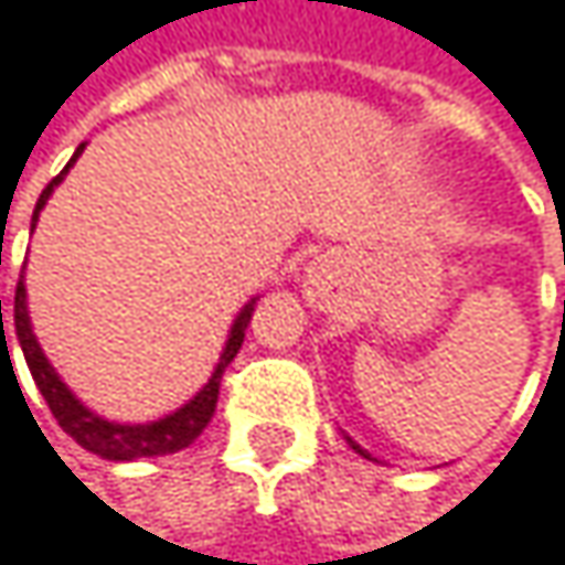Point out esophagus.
I'll return each instance as SVG.
<instances>
[{
	"mask_svg": "<svg viewBox=\"0 0 565 565\" xmlns=\"http://www.w3.org/2000/svg\"><path fill=\"white\" fill-rule=\"evenodd\" d=\"M341 260L338 257H318L308 264V274H305V298L315 311H331L338 305V295H341Z\"/></svg>",
	"mask_w": 565,
	"mask_h": 565,
	"instance_id": "obj_1",
	"label": "esophagus"
}]
</instances>
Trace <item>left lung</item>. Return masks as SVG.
Instances as JSON below:
<instances>
[{"label":"left lung","mask_w":565,"mask_h":565,"mask_svg":"<svg viewBox=\"0 0 565 565\" xmlns=\"http://www.w3.org/2000/svg\"><path fill=\"white\" fill-rule=\"evenodd\" d=\"M344 440H348V444H351V450H354V454H361V457H364V460H374V457H371V454H367V450H364V447H361V444H358V440H351V437H348V434H344Z\"/></svg>","instance_id":"obj_1"}]
</instances>
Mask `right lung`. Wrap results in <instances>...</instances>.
Listing matches in <instances>:
<instances>
[{
    "instance_id": "1",
    "label": "right lung",
    "mask_w": 565,
    "mask_h": 565,
    "mask_svg": "<svg viewBox=\"0 0 565 565\" xmlns=\"http://www.w3.org/2000/svg\"><path fill=\"white\" fill-rule=\"evenodd\" d=\"M82 151H85V145L75 148V154H72V161L62 168V174H55V178L45 184V191L39 194L35 211H32V231H35V221H39V211L45 207V201H49L52 191L62 184V178H65L68 168L78 161ZM254 305H257V298H250V301L237 311V318H234V324H231V331H227V341H224V348H221V358H217V364H214L207 384H204L191 401H184L178 411H171V414H164V417H158V420H148V424H118V420H108V417L95 414L92 407H85V404L72 394V387H68V384L58 377V371L49 364V358H45V351H42V344H39V338H35V331H32L29 301H25V277H19V288H15V338H19V348H22L25 364H29V371H32V381H35V387L42 391V397H45L52 417L58 420V427H62L78 447H85L88 454H95V457H102V460L128 463V460H141V457L178 454V450H184L188 444H194V440L201 437V430H204V427L211 424V417H214V404H217V391H221L224 367L234 361V354H237L241 344H244V331H247V324H250ZM0 334L2 348H6L2 301ZM6 354H9V351H6Z\"/></svg>"
}]
</instances>
